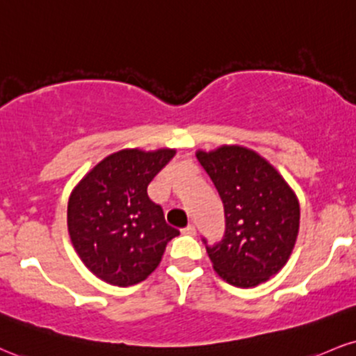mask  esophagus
<instances>
[{
    "label": "esophagus",
    "instance_id": "obj_1",
    "mask_svg": "<svg viewBox=\"0 0 356 356\" xmlns=\"http://www.w3.org/2000/svg\"><path fill=\"white\" fill-rule=\"evenodd\" d=\"M182 234H184V235H195V234H197V230H195V227H194V225H187L186 229L182 230Z\"/></svg>",
    "mask_w": 356,
    "mask_h": 356
}]
</instances>
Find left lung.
Wrapping results in <instances>:
<instances>
[{"instance_id": "left-lung-1", "label": "left lung", "mask_w": 356, "mask_h": 356, "mask_svg": "<svg viewBox=\"0 0 356 356\" xmlns=\"http://www.w3.org/2000/svg\"><path fill=\"white\" fill-rule=\"evenodd\" d=\"M195 157L225 212L224 238L207 247L213 270L241 289L264 284L292 255L300 227L297 194L270 162L243 145L199 149Z\"/></svg>"}]
</instances>
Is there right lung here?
Returning <instances> with one entry per match:
<instances>
[{"label":"right lung","mask_w":356,"mask_h":356,"mask_svg":"<svg viewBox=\"0 0 356 356\" xmlns=\"http://www.w3.org/2000/svg\"><path fill=\"white\" fill-rule=\"evenodd\" d=\"M175 149H121L76 184L67 202V232L86 267L106 284L129 286L156 270L179 230L149 199V182Z\"/></svg>","instance_id":"right-lung-1"}]
</instances>
